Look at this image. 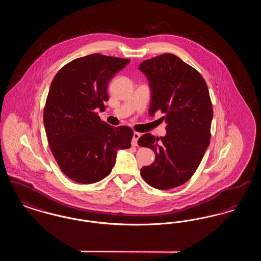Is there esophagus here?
Returning <instances> with one entry per match:
<instances>
[{
  "instance_id": "obj_1",
  "label": "esophagus",
  "mask_w": 261,
  "mask_h": 261,
  "mask_svg": "<svg viewBox=\"0 0 261 261\" xmlns=\"http://www.w3.org/2000/svg\"><path fill=\"white\" fill-rule=\"evenodd\" d=\"M140 133H138V132H134V134H133V139H132V146L133 147H136L137 145H138V139L140 138Z\"/></svg>"
}]
</instances>
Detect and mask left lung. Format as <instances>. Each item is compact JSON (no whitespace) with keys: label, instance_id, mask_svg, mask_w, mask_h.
Here are the masks:
<instances>
[{"label":"left lung","instance_id":"left-lung-1","mask_svg":"<svg viewBox=\"0 0 261 261\" xmlns=\"http://www.w3.org/2000/svg\"><path fill=\"white\" fill-rule=\"evenodd\" d=\"M139 68L151 90L149 115L161 112L167 123L165 136L139 138V146L155 153L141 175L149 186L173 189L194 175L210 146L213 110L208 88L197 69L172 54L144 61Z\"/></svg>","mask_w":261,"mask_h":261}]
</instances>
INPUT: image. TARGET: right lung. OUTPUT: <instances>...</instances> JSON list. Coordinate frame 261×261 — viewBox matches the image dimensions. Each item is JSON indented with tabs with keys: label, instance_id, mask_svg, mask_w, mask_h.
<instances>
[{
	"label": "right lung",
	"instance_id": "obj_1",
	"mask_svg": "<svg viewBox=\"0 0 261 261\" xmlns=\"http://www.w3.org/2000/svg\"><path fill=\"white\" fill-rule=\"evenodd\" d=\"M130 60L93 54L75 59L54 77L44 108L50 151L61 170L80 184L100 181L112 172L116 152L129 149L133 130L100 120L108 85Z\"/></svg>",
	"mask_w": 261,
	"mask_h": 261
}]
</instances>
